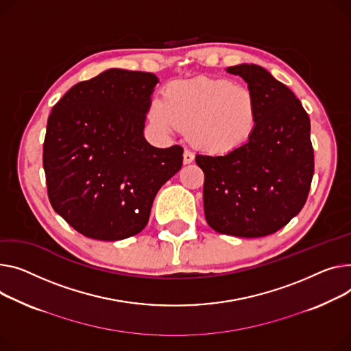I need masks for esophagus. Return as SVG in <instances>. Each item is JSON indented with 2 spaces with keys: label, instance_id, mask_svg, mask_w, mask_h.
<instances>
[{
  "label": "esophagus",
  "instance_id": "obj_1",
  "mask_svg": "<svg viewBox=\"0 0 351 351\" xmlns=\"http://www.w3.org/2000/svg\"><path fill=\"white\" fill-rule=\"evenodd\" d=\"M193 159H195L193 152L189 151V149H184V152H183V163H184V165H189V163L193 162Z\"/></svg>",
  "mask_w": 351,
  "mask_h": 351
}]
</instances>
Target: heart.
Here are the masks:
<instances>
[{
	"mask_svg": "<svg viewBox=\"0 0 351 351\" xmlns=\"http://www.w3.org/2000/svg\"><path fill=\"white\" fill-rule=\"evenodd\" d=\"M148 115L163 132L186 131L196 149L227 155L243 147L254 134L258 103L244 86L199 76L167 84L160 101L151 104Z\"/></svg>",
	"mask_w": 351,
	"mask_h": 351,
	"instance_id": "1",
	"label": "heart"
}]
</instances>
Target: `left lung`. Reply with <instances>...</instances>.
<instances>
[{
	"mask_svg": "<svg viewBox=\"0 0 351 351\" xmlns=\"http://www.w3.org/2000/svg\"><path fill=\"white\" fill-rule=\"evenodd\" d=\"M258 103L254 134L224 156L196 155L204 173L203 206L220 234L256 239L287 226L305 206L315 172L311 120L284 83L261 66L227 67Z\"/></svg>",
	"mask_w": 351,
	"mask_h": 351,
	"instance_id": "8db88e82",
	"label": "left lung"
}]
</instances>
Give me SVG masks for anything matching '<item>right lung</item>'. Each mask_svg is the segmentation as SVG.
I'll return each mask as SVG.
<instances>
[{"label": "right lung", "mask_w": 351, "mask_h": 351, "mask_svg": "<svg viewBox=\"0 0 351 351\" xmlns=\"http://www.w3.org/2000/svg\"><path fill=\"white\" fill-rule=\"evenodd\" d=\"M158 77L110 69L80 82L53 106L43 169L49 202L80 234L101 241L143 231L160 186L183 162V148L144 138Z\"/></svg>", "instance_id": "obj_1"}]
</instances>
